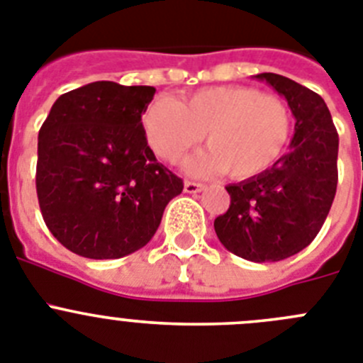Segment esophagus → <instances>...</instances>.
Here are the masks:
<instances>
[{
	"label": "esophagus",
	"instance_id": "obj_1",
	"mask_svg": "<svg viewBox=\"0 0 363 363\" xmlns=\"http://www.w3.org/2000/svg\"><path fill=\"white\" fill-rule=\"evenodd\" d=\"M204 189V184L201 182H195V181H186L184 182V191L186 194H199Z\"/></svg>",
	"mask_w": 363,
	"mask_h": 363
}]
</instances>
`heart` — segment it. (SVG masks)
<instances>
[{
	"instance_id": "1",
	"label": "heart",
	"mask_w": 363,
	"mask_h": 363,
	"mask_svg": "<svg viewBox=\"0 0 363 363\" xmlns=\"http://www.w3.org/2000/svg\"><path fill=\"white\" fill-rule=\"evenodd\" d=\"M141 125L150 148L172 164L204 137L210 150L189 159L188 172H226L238 181L269 169L293 135L286 101L238 84L202 88L179 101L155 97L143 112Z\"/></svg>"
}]
</instances>
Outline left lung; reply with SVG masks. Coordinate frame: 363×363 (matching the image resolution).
<instances>
[{"mask_svg":"<svg viewBox=\"0 0 363 363\" xmlns=\"http://www.w3.org/2000/svg\"><path fill=\"white\" fill-rule=\"evenodd\" d=\"M286 97L295 116L289 152L257 177L226 186L230 208L215 218L218 240L251 262H279L313 242L338 182V133L324 99L289 77L255 76Z\"/></svg>","mask_w":363,"mask_h":363,"instance_id":"8db88e82","label":"left lung"}]
</instances>
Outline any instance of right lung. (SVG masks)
I'll return each mask as SVG.
<instances>
[{
	"mask_svg": "<svg viewBox=\"0 0 363 363\" xmlns=\"http://www.w3.org/2000/svg\"><path fill=\"white\" fill-rule=\"evenodd\" d=\"M153 96V86L96 81L52 104L35 189L45 224L72 253L103 260L141 250L184 188L146 141L141 117Z\"/></svg>",
	"mask_w": 363,
	"mask_h": 363,
	"instance_id": "right-lung-1",
	"label": "right lung"
}]
</instances>
